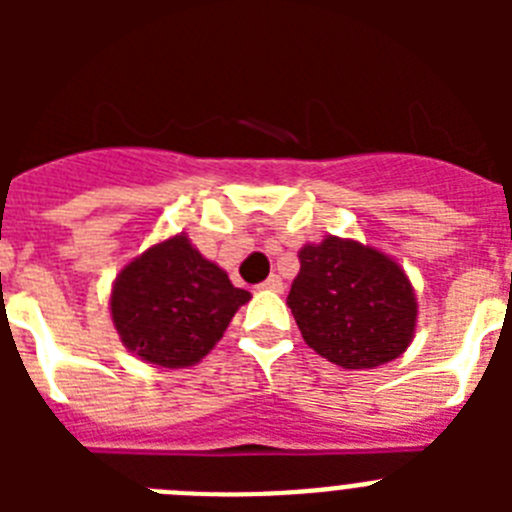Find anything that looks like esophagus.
<instances>
[{
	"mask_svg": "<svg viewBox=\"0 0 512 512\" xmlns=\"http://www.w3.org/2000/svg\"><path fill=\"white\" fill-rule=\"evenodd\" d=\"M261 287H264V289H271V292H282V289H284V282H282V279L277 277V274H271V277L266 279V282L261 284Z\"/></svg>",
	"mask_w": 512,
	"mask_h": 512,
	"instance_id": "esophagus-1",
	"label": "esophagus"
}]
</instances>
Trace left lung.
I'll use <instances>...</instances> for the list:
<instances>
[{
	"instance_id": "obj_1",
	"label": "left lung",
	"mask_w": 512,
	"mask_h": 512,
	"mask_svg": "<svg viewBox=\"0 0 512 512\" xmlns=\"http://www.w3.org/2000/svg\"><path fill=\"white\" fill-rule=\"evenodd\" d=\"M287 305L307 346L343 369L397 359L418 318L413 287L395 261L333 235L300 251Z\"/></svg>"
}]
</instances>
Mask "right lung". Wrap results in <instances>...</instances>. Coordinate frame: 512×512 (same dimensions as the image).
I'll list each match as a JSON object with an SVG mask.
<instances>
[{
	"label": "right lung",
	"instance_id": "obj_1",
	"mask_svg": "<svg viewBox=\"0 0 512 512\" xmlns=\"http://www.w3.org/2000/svg\"><path fill=\"white\" fill-rule=\"evenodd\" d=\"M248 297L184 235H176L120 271L110 305L117 333L133 354L176 369L210 354Z\"/></svg>",
	"mask_w": 512,
	"mask_h": 512
}]
</instances>
